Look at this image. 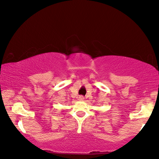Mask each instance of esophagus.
Segmentation results:
<instances>
[{"instance_id": "34e87169", "label": "esophagus", "mask_w": 159, "mask_h": 159, "mask_svg": "<svg viewBox=\"0 0 159 159\" xmlns=\"http://www.w3.org/2000/svg\"><path fill=\"white\" fill-rule=\"evenodd\" d=\"M84 98L83 96H82V95H81V96L79 97V100H80V101H84Z\"/></svg>"}]
</instances>
